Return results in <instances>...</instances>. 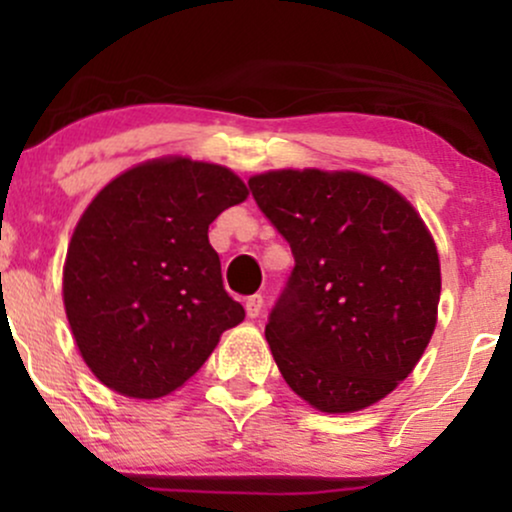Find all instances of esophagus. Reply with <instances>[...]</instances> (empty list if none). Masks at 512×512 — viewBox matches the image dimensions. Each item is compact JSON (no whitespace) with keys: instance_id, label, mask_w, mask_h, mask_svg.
<instances>
[{"instance_id":"34e87169","label":"esophagus","mask_w":512,"mask_h":512,"mask_svg":"<svg viewBox=\"0 0 512 512\" xmlns=\"http://www.w3.org/2000/svg\"><path fill=\"white\" fill-rule=\"evenodd\" d=\"M262 308H264V298L260 296V293L245 298V310H248V317H260Z\"/></svg>"}]
</instances>
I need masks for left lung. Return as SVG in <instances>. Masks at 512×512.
Instances as JSON below:
<instances>
[{
	"instance_id": "left-lung-1",
	"label": "left lung",
	"mask_w": 512,
	"mask_h": 512,
	"mask_svg": "<svg viewBox=\"0 0 512 512\" xmlns=\"http://www.w3.org/2000/svg\"><path fill=\"white\" fill-rule=\"evenodd\" d=\"M250 190L296 257L264 327L286 385L327 414L380 402L438 322L440 260L424 219L358 170H267Z\"/></svg>"
}]
</instances>
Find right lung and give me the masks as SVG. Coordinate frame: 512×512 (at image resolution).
Listing matches in <instances>:
<instances>
[{"label":"right lung","mask_w":512,"mask_h":512,"mask_svg":"<svg viewBox=\"0 0 512 512\" xmlns=\"http://www.w3.org/2000/svg\"><path fill=\"white\" fill-rule=\"evenodd\" d=\"M248 195L231 168L161 156L91 199L69 240L62 301L81 358L108 390L170 395L245 320L223 289L209 223Z\"/></svg>","instance_id":"add662e5"}]
</instances>
